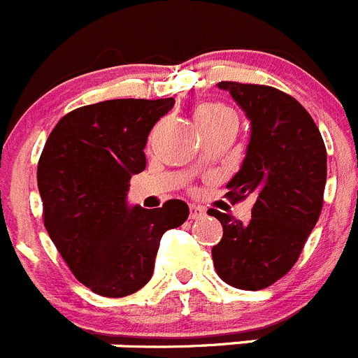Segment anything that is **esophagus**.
<instances>
[{"label":"esophagus","mask_w":358,"mask_h":358,"mask_svg":"<svg viewBox=\"0 0 358 358\" xmlns=\"http://www.w3.org/2000/svg\"><path fill=\"white\" fill-rule=\"evenodd\" d=\"M189 215H190V219H201V217L205 215V208H201V206H198V205H190Z\"/></svg>","instance_id":"34e87169"}]
</instances>
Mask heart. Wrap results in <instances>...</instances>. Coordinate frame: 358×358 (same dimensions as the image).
Listing matches in <instances>:
<instances>
[{
  "label": "heart",
  "instance_id": "obj_1",
  "mask_svg": "<svg viewBox=\"0 0 358 358\" xmlns=\"http://www.w3.org/2000/svg\"><path fill=\"white\" fill-rule=\"evenodd\" d=\"M224 116H235V113L222 103H205L196 111V122L199 125L203 122H212V120L224 118Z\"/></svg>",
  "mask_w": 358,
  "mask_h": 358
}]
</instances>
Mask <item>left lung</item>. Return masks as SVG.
Instances as JSON below:
<instances>
[{
  "label": "left lung",
  "instance_id": "left-lung-1",
  "mask_svg": "<svg viewBox=\"0 0 358 358\" xmlns=\"http://www.w3.org/2000/svg\"><path fill=\"white\" fill-rule=\"evenodd\" d=\"M250 122V138L226 196L255 199L243 224L212 210L222 238L212 249L226 285L258 292L292 270L318 222L327 182V150L309 113L293 96L262 85L222 81Z\"/></svg>",
  "mask_w": 358,
  "mask_h": 358
}]
</instances>
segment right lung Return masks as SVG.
I'll list each match as a JSON object with an SVG mask.
<instances>
[{
  "instance_id": "1",
  "label": "right lung",
  "mask_w": 358,
  "mask_h": 358,
  "mask_svg": "<svg viewBox=\"0 0 358 358\" xmlns=\"http://www.w3.org/2000/svg\"><path fill=\"white\" fill-rule=\"evenodd\" d=\"M175 99H116L63 116L38 160L43 224L76 279L96 295L127 296L152 279L162 235L189 217L182 199L129 205L145 171L148 134Z\"/></svg>"
}]
</instances>
